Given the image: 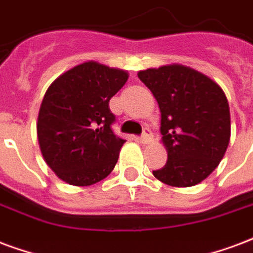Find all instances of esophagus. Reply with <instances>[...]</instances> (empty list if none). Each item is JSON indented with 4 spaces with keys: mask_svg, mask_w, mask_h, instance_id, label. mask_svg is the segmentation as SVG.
I'll use <instances>...</instances> for the list:
<instances>
[{
    "mask_svg": "<svg viewBox=\"0 0 253 253\" xmlns=\"http://www.w3.org/2000/svg\"><path fill=\"white\" fill-rule=\"evenodd\" d=\"M151 134H152L151 129L145 128L141 136L138 137V140H140V142H142V144H148V142L151 141Z\"/></svg>",
    "mask_w": 253,
    "mask_h": 253,
    "instance_id": "34e87169",
    "label": "esophagus"
}]
</instances>
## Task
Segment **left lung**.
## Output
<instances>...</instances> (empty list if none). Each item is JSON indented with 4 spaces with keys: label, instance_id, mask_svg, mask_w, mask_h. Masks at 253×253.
<instances>
[{
    "label": "left lung",
    "instance_id": "left-lung-1",
    "mask_svg": "<svg viewBox=\"0 0 253 253\" xmlns=\"http://www.w3.org/2000/svg\"><path fill=\"white\" fill-rule=\"evenodd\" d=\"M159 102L168 160L153 176L172 187L201 183L219 165L231 137L229 105L223 89L188 66L138 72Z\"/></svg>",
    "mask_w": 253,
    "mask_h": 253
}]
</instances>
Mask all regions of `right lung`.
Returning a JSON list of instances; mask_svg holds the SVG:
<instances>
[{
    "instance_id": "add662e5",
    "label": "right lung",
    "mask_w": 253,
    "mask_h": 253,
    "mask_svg": "<svg viewBox=\"0 0 253 253\" xmlns=\"http://www.w3.org/2000/svg\"><path fill=\"white\" fill-rule=\"evenodd\" d=\"M128 80L125 70L88 61L65 72L47 88L37 136L50 169L65 183L92 185L115 168L125 142L115 134L111 100Z\"/></svg>"
}]
</instances>
